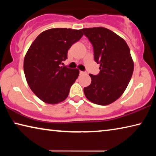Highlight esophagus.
<instances>
[{
  "label": "esophagus",
  "mask_w": 156,
  "mask_h": 156,
  "mask_svg": "<svg viewBox=\"0 0 156 156\" xmlns=\"http://www.w3.org/2000/svg\"><path fill=\"white\" fill-rule=\"evenodd\" d=\"M80 74L83 75V74H86V72H83V71H80Z\"/></svg>",
  "instance_id": "esophagus-1"
}]
</instances>
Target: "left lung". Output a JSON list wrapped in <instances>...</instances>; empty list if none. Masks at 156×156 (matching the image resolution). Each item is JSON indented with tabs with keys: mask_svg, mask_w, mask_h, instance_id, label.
<instances>
[{
	"mask_svg": "<svg viewBox=\"0 0 156 156\" xmlns=\"http://www.w3.org/2000/svg\"><path fill=\"white\" fill-rule=\"evenodd\" d=\"M94 47V60L100 73L89 74L90 85L84 88L87 98L93 103L108 105L118 100L127 87L134 64L127 44L113 31L105 27L82 29Z\"/></svg>",
	"mask_w": 156,
	"mask_h": 156,
	"instance_id": "1",
	"label": "left lung"
}]
</instances>
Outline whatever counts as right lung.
<instances>
[{"label":"right lung","mask_w":156,"mask_h":156,"mask_svg":"<svg viewBox=\"0 0 156 156\" xmlns=\"http://www.w3.org/2000/svg\"><path fill=\"white\" fill-rule=\"evenodd\" d=\"M83 36L82 30L50 29L39 34L31 44L23 68L28 85L42 101L55 105L67 98L79 70L60 65L67 58L69 49Z\"/></svg>","instance_id":"obj_1"}]
</instances>
